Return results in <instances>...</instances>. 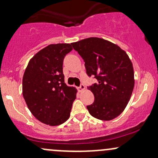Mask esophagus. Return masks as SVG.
<instances>
[{
  "instance_id": "1",
  "label": "esophagus",
  "mask_w": 158,
  "mask_h": 158,
  "mask_svg": "<svg viewBox=\"0 0 158 158\" xmlns=\"http://www.w3.org/2000/svg\"><path fill=\"white\" fill-rule=\"evenodd\" d=\"M85 89V87L84 85H81L80 87H79V88H78V90H79V92H82Z\"/></svg>"
}]
</instances>
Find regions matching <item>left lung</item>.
<instances>
[{
    "instance_id": "left-lung-1",
    "label": "left lung",
    "mask_w": 158,
    "mask_h": 158,
    "mask_svg": "<svg viewBox=\"0 0 158 158\" xmlns=\"http://www.w3.org/2000/svg\"><path fill=\"white\" fill-rule=\"evenodd\" d=\"M85 61L87 74L97 83L88 87L94 95L87 106L90 114L100 120H111L123 113L135 86L133 64L118 45L97 37L71 43Z\"/></svg>"
}]
</instances>
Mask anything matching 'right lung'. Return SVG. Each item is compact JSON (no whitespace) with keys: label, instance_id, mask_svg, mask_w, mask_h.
Instances as JSON below:
<instances>
[{"label":"right lung","instance_id":"add662e5","mask_svg":"<svg viewBox=\"0 0 158 158\" xmlns=\"http://www.w3.org/2000/svg\"><path fill=\"white\" fill-rule=\"evenodd\" d=\"M72 50L70 44L48 45L30 59L23 73L27 106L38 120L49 126L68 120L77 98V90L65 84L63 74V60Z\"/></svg>","mask_w":158,"mask_h":158}]
</instances>
